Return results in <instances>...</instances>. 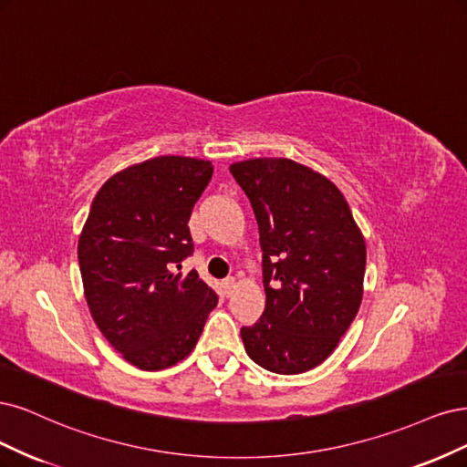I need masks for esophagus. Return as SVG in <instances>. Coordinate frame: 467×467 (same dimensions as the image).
<instances>
[{"instance_id":"1","label":"esophagus","mask_w":467,"mask_h":467,"mask_svg":"<svg viewBox=\"0 0 467 467\" xmlns=\"http://www.w3.org/2000/svg\"><path fill=\"white\" fill-rule=\"evenodd\" d=\"M234 287H236V279H234V277H227V279L223 281V289H224V295H231Z\"/></svg>"}]
</instances>
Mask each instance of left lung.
I'll return each instance as SVG.
<instances>
[{"mask_svg": "<svg viewBox=\"0 0 467 467\" xmlns=\"http://www.w3.org/2000/svg\"><path fill=\"white\" fill-rule=\"evenodd\" d=\"M231 174L260 231L265 310L243 326L262 368L300 374L322 365L363 300L365 238L334 182L291 159H248Z\"/></svg>", "mask_w": 467, "mask_h": 467, "instance_id": "obj_1", "label": "left lung"}]
</instances>
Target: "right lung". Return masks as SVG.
<instances>
[{"label": "right lung", "mask_w": 467, "mask_h": 467, "mask_svg": "<svg viewBox=\"0 0 467 467\" xmlns=\"http://www.w3.org/2000/svg\"><path fill=\"white\" fill-rule=\"evenodd\" d=\"M213 176L209 161L164 155L116 172L95 195L78 258L88 310L112 348L162 370L198 343L217 295L198 272L188 221Z\"/></svg>", "instance_id": "obj_1"}]
</instances>
